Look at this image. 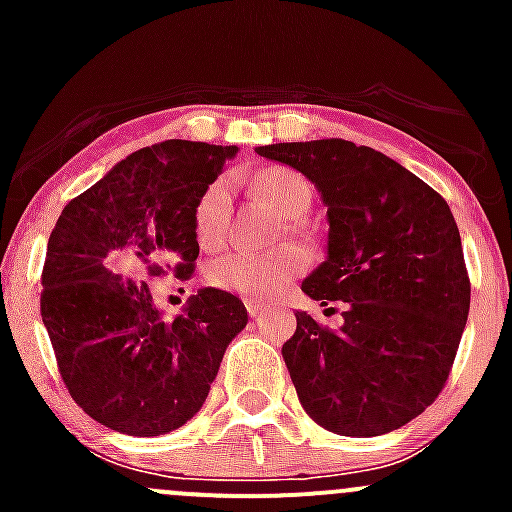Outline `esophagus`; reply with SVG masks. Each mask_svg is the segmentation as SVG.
Returning <instances> with one entry per match:
<instances>
[{"mask_svg":"<svg viewBox=\"0 0 512 512\" xmlns=\"http://www.w3.org/2000/svg\"><path fill=\"white\" fill-rule=\"evenodd\" d=\"M245 307H247V312H250V317H255V319H257V317H262V314H265L267 309H270V307H267V304L255 302V299H247Z\"/></svg>","mask_w":512,"mask_h":512,"instance_id":"1","label":"esophagus"}]
</instances>
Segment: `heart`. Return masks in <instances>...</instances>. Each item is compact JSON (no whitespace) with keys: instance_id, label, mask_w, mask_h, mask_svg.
Wrapping results in <instances>:
<instances>
[{"instance_id":"obj_1","label":"heart","mask_w":512,"mask_h":512,"mask_svg":"<svg viewBox=\"0 0 512 512\" xmlns=\"http://www.w3.org/2000/svg\"><path fill=\"white\" fill-rule=\"evenodd\" d=\"M252 193L270 210L287 220H297L312 203V185L297 170L285 165L262 168L252 178ZM230 183L213 180L195 205V237L205 250H218L230 232ZM307 255L299 247L272 252H227L208 265L205 277L213 287L247 299H270L285 292L289 282L302 275Z\"/></svg>"}]
</instances>
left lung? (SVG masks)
I'll return each instance as SVG.
<instances>
[{
	"mask_svg": "<svg viewBox=\"0 0 512 512\" xmlns=\"http://www.w3.org/2000/svg\"><path fill=\"white\" fill-rule=\"evenodd\" d=\"M257 153L292 165L322 195L327 260L302 292L344 302L337 332L294 314L282 356L299 401L339 436L396 431L441 394L466 329L471 280L451 208L401 163L342 138Z\"/></svg>",
	"mask_w": 512,
	"mask_h": 512,
	"instance_id": "8db88e82",
	"label": "left lung"
}]
</instances>
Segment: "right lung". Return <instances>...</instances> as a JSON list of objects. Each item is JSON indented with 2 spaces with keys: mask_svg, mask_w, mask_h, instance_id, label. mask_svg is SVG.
I'll use <instances>...</instances> for the list:
<instances>
[{
  "mask_svg": "<svg viewBox=\"0 0 512 512\" xmlns=\"http://www.w3.org/2000/svg\"><path fill=\"white\" fill-rule=\"evenodd\" d=\"M235 146L165 141L113 165L61 210L41 272V319L71 399L128 436H160L208 399L227 344L245 329L235 294L198 289L163 319L151 285L188 280L195 205Z\"/></svg>",
  "mask_w": 512,
  "mask_h": 512,
  "instance_id": "1",
  "label": "right lung"
}]
</instances>
